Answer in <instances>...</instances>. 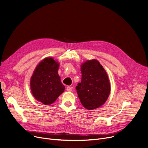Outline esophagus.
Wrapping results in <instances>:
<instances>
[{"mask_svg":"<svg viewBox=\"0 0 148 148\" xmlns=\"http://www.w3.org/2000/svg\"><path fill=\"white\" fill-rule=\"evenodd\" d=\"M67 90L68 91H69V92L72 91V89H71V88L70 87H69V86L67 87Z\"/></svg>","mask_w":148,"mask_h":148,"instance_id":"obj_1","label":"esophagus"}]
</instances>
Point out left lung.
Here are the masks:
<instances>
[{
    "label": "left lung",
    "mask_w": 148,
    "mask_h": 148,
    "mask_svg": "<svg viewBox=\"0 0 148 148\" xmlns=\"http://www.w3.org/2000/svg\"><path fill=\"white\" fill-rule=\"evenodd\" d=\"M81 82L76 87L83 107L95 110L106 102L111 91L108 74L96 59L87 60L81 65Z\"/></svg>",
    "instance_id": "left-lung-1"
}]
</instances>
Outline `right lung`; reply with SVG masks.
Wrapping results in <instances>:
<instances>
[{
  "label": "right lung",
  "mask_w": 148,
  "mask_h": 148,
  "mask_svg": "<svg viewBox=\"0 0 148 148\" xmlns=\"http://www.w3.org/2000/svg\"><path fill=\"white\" fill-rule=\"evenodd\" d=\"M59 62L47 57L36 66L30 79V90L33 97L42 103H53L64 91L65 87L58 74Z\"/></svg>",
  "instance_id": "obj_1"
}]
</instances>
